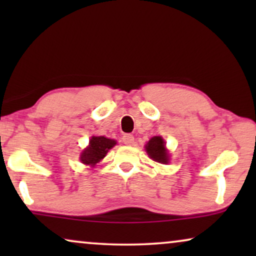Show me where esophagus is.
I'll return each instance as SVG.
<instances>
[{"label":"esophagus","instance_id":"esophagus-1","mask_svg":"<svg viewBox=\"0 0 256 256\" xmlns=\"http://www.w3.org/2000/svg\"><path fill=\"white\" fill-rule=\"evenodd\" d=\"M122 142H124L126 146H132V143H134V136L130 134H126L122 136Z\"/></svg>","mask_w":256,"mask_h":256}]
</instances>
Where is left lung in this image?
Listing matches in <instances>:
<instances>
[{"label":"left lung","mask_w":256,"mask_h":256,"mask_svg":"<svg viewBox=\"0 0 256 256\" xmlns=\"http://www.w3.org/2000/svg\"><path fill=\"white\" fill-rule=\"evenodd\" d=\"M144 148L150 158L155 160V162L162 164L169 163V152L166 148V142L160 136H154V138H150Z\"/></svg>","instance_id":"obj_1"}]
</instances>
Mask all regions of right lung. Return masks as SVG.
Listing matches in <instances>:
<instances>
[{
  "label": "right lung",
  "mask_w": 256,
  "mask_h": 256,
  "mask_svg": "<svg viewBox=\"0 0 256 256\" xmlns=\"http://www.w3.org/2000/svg\"><path fill=\"white\" fill-rule=\"evenodd\" d=\"M115 144H116L115 140L107 138L104 136H92L88 146H86L80 154V160L86 166H94L107 155L108 150L113 148Z\"/></svg>",
  "instance_id": "1"
}]
</instances>
